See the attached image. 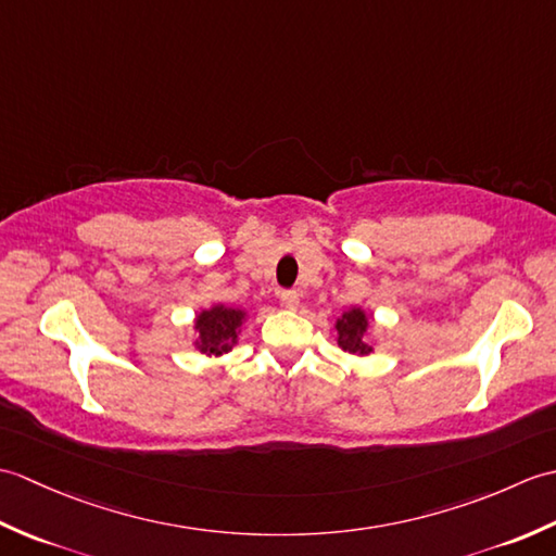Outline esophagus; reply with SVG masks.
<instances>
[{
	"mask_svg": "<svg viewBox=\"0 0 556 556\" xmlns=\"http://www.w3.org/2000/svg\"><path fill=\"white\" fill-rule=\"evenodd\" d=\"M279 299H281V305H285V308H289V311L299 308V293L296 291H281Z\"/></svg>",
	"mask_w": 556,
	"mask_h": 556,
	"instance_id": "esophagus-1",
	"label": "esophagus"
}]
</instances>
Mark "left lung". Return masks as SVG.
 <instances>
[{
    "label": "left lung",
    "instance_id": "obj_1",
    "mask_svg": "<svg viewBox=\"0 0 556 556\" xmlns=\"http://www.w3.org/2000/svg\"><path fill=\"white\" fill-rule=\"evenodd\" d=\"M337 344L346 353H356V356H368L372 346L365 341L368 332V315L363 308H349L337 320Z\"/></svg>",
    "mask_w": 556,
    "mask_h": 556
}]
</instances>
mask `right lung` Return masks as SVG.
Segmentation results:
<instances>
[{"label": "right lung", "mask_w": 556, "mask_h": 556, "mask_svg": "<svg viewBox=\"0 0 556 556\" xmlns=\"http://www.w3.org/2000/svg\"><path fill=\"white\" fill-rule=\"evenodd\" d=\"M245 323V311L227 308V305H212L195 317V349L205 356H222L229 353L239 341L241 325Z\"/></svg>", "instance_id": "right-lung-1"}]
</instances>
